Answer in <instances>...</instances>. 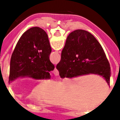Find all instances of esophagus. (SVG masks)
Listing matches in <instances>:
<instances>
[{
    "instance_id": "1",
    "label": "esophagus",
    "mask_w": 120,
    "mask_h": 120,
    "mask_svg": "<svg viewBox=\"0 0 120 120\" xmlns=\"http://www.w3.org/2000/svg\"><path fill=\"white\" fill-rule=\"evenodd\" d=\"M53 73L54 74L55 76H58L59 75V73H58V71L56 70V68H55V69L53 70Z\"/></svg>"
}]
</instances>
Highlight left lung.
I'll return each instance as SVG.
<instances>
[{
  "label": "left lung",
  "mask_w": 120,
  "mask_h": 120,
  "mask_svg": "<svg viewBox=\"0 0 120 120\" xmlns=\"http://www.w3.org/2000/svg\"><path fill=\"white\" fill-rule=\"evenodd\" d=\"M52 52L48 35L42 29L32 27L18 41L10 60L8 82L19 78L49 80L55 67L50 61Z\"/></svg>",
  "instance_id": "obj_1"
}]
</instances>
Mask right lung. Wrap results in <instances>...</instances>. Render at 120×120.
Instances as JSON below:
<instances>
[{
    "label": "right lung",
    "mask_w": 120,
    "mask_h": 120,
    "mask_svg": "<svg viewBox=\"0 0 120 120\" xmlns=\"http://www.w3.org/2000/svg\"><path fill=\"white\" fill-rule=\"evenodd\" d=\"M56 68L62 79L95 74L110 85V66L104 50L95 37L84 30L68 35Z\"/></svg>",
    "instance_id": "obj_1"
}]
</instances>
